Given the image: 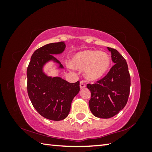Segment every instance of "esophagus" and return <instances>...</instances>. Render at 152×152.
<instances>
[{"instance_id":"1","label":"esophagus","mask_w":152,"mask_h":152,"mask_svg":"<svg viewBox=\"0 0 152 152\" xmlns=\"http://www.w3.org/2000/svg\"><path fill=\"white\" fill-rule=\"evenodd\" d=\"M85 86H86V85H85V84L84 83V82L81 81L80 83V89L85 88Z\"/></svg>"}]
</instances>
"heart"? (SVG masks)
<instances>
[{
    "label": "heart",
    "instance_id": "heart-1",
    "mask_svg": "<svg viewBox=\"0 0 152 152\" xmlns=\"http://www.w3.org/2000/svg\"><path fill=\"white\" fill-rule=\"evenodd\" d=\"M110 58L105 52L86 50L76 53L70 60V66L85 69L84 75L89 81H97L106 75L110 66Z\"/></svg>",
    "mask_w": 152,
    "mask_h": 152
}]
</instances>
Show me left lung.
<instances>
[{
	"label": "left lung",
	"mask_w": 152,
	"mask_h": 152,
	"mask_svg": "<svg viewBox=\"0 0 152 152\" xmlns=\"http://www.w3.org/2000/svg\"><path fill=\"white\" fill-rule=\"evenodd\" d=\"M115 64L106 76L96 84H87L91 92L89 107L94 116L109 119L119 113L127 104L131 79L127 61L115 49L107 48Z\"/></svg>",
	"instance_id": "left-lung-1"
}]
</instances>
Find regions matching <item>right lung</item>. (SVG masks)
Returning <instances> with one entry per match:
<instances>
[{
    "label": "right lung",
    "mask_w": 152,
    "mask_h": 152,
    "mask_svg": "<svg viewBox=\"0 0 152 152\" xmlns=\"http://www.w3.org/2000/svg\"><path fill=\"white\" fill-rule=\"evenodd\" d=\"M66 48L64 42L51 43L34 51L27 70V92L36 110L46 119L61 121L68 117L72 100L80 91L79 81L70 83L59 76H48L43 68L49 62L64 69L53 55L61 54Z\"/></svg>",
    "instance_id": "add662e5"
}]
</instances>
